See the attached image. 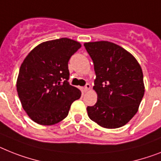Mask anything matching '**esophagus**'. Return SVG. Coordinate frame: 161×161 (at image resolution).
<instances>
[{
	"label": "esophagus",
	"mask_w": 161,
	"mask_h": 161,
	"mask_svg": "<svg viewBox=\"0 0 161 161\" xmlns=\"http://www.w3.org/2000/svg\"><path fill=\"white\" fill-rule=\"evenodd\" d=\"M90 87H91V86H90V84H86V86L83 88L84 91H85V92H87V91H88V90L90 89Z\"/></svg>",
	"instance_id": "34e87169"
}]
</instances>
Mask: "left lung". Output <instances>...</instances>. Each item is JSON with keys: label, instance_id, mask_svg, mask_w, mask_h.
Wrapping results in <instances>:
<instances>
[{"label": "left lung", "instance_id": "obj_1", "mask_svg": "<svg viewBox=\"0 0 161 161\" xmlns=\"http://www.w3.org/2000/svg\"><path fill=\"white\" fill-rule=\"evenodd\" d=\"M94 62L97 102L88 116L100 127L119 128L136 114L145 93L143 73L134 56L108 41L85 42Z\"/></svg>", "mask_w": 161, "mask_h": 161}]
</instances>
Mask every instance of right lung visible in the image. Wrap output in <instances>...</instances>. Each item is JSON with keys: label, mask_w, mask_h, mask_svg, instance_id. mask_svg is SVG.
Returning a JSON list of instances; mask_svg holds the SVG:
<instances>
[{"label": "right lung", "mask_w": 161, "mask_h": 161, "mask_svg": "<svg viewBox=\"0 0 161 161\" xmlns=\"http://www.w3.org/2000/svg\"><path fill=\"white\" fill-rule=\"evenodd\" d=\"M81 44L62 38L43 42L26 56L20 66L16 89L22 107L38 124L54 125L68 115L81 91L69 85L68 61Z\"/></svg>", "instance_id": "1"}]
</instances>
